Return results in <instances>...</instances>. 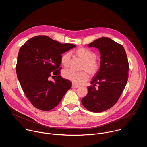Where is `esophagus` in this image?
I'll use <instances>...</instances> for the list:
<instances>
[{
  "mask_svg": "<svg viewBox=\"0 0 147 147\" xmlns=\"http://www.w3.org/2000/svg\"><path fill=\"white\" fill-rule=\"evenodd\" d=\"M80 86H78V85H76L74 84H72V88H78Z\"/></svg>",
  "mask_w": 147,
  "mask_h": 147,
  "instance_id": "1",
  "label": "esophagus"
}]
</instances>
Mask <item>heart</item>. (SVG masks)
Returning <instances> with one entry per match:
<instances>
[{"label":"heart","instance_id":"b5f03b06","mask_svg":"<svg viewBox=\"0 0 147 147\" xmlns=\"http://www.w3.org/2000/svg\"><path fill=\"white\" fill-rule=\"evenodd\" d=\"M76 55L84 61L81 70L84 71L75 72L72 70H65L63 71L62 76L65 78L70 80L76 84L85 82L91 77L96 76L101 69V62L96 58V54L91 50L80 47L74 51ZM71 61V55L69 53H65L62 55L60 58L61 65L65 68L69 67Z\"/></svg>","mask_w":147,"mask_h":147}]
</instances>
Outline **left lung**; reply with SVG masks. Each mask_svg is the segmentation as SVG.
Masks as SVG:
<instances>
[{"mask_svg": "<svg viewBox=\"0 0 147 147\" xmlns=\"http://www.w3.org/2000/svg\"><path fill=\"white\" fill-rule=\"evenodd\" d=\"M88 46L99 50L102 66L81 102L87 110L99 113L112 108L119 100L127 82L129 65L123 47L109 38H99Z\"/></svg>", "mask_w": 147, "mask_h": 147, "instance_id": "1", "label": "left lung"}]
</instances>
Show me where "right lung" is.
Segmentation results:
<instances>
[{"mask_svg": "<svg viewBox=\"0 0 147 147\" xmlns=\"http://www.w3.org/2000/svg\"><path fill=\"white\" fill-rule=\"evenodd\" d=\"M76 47L60 44L46 35L31 38L20 48L16 70L26 97L36 108L44 111L55 108L71 82L60 76L61 54ZM56 78L51 81V77Z\"/></svg>", "mask_w": 147, "mask_h": 147, "instance_id": "obj_1", "label": "right lung"}]
</instances>
